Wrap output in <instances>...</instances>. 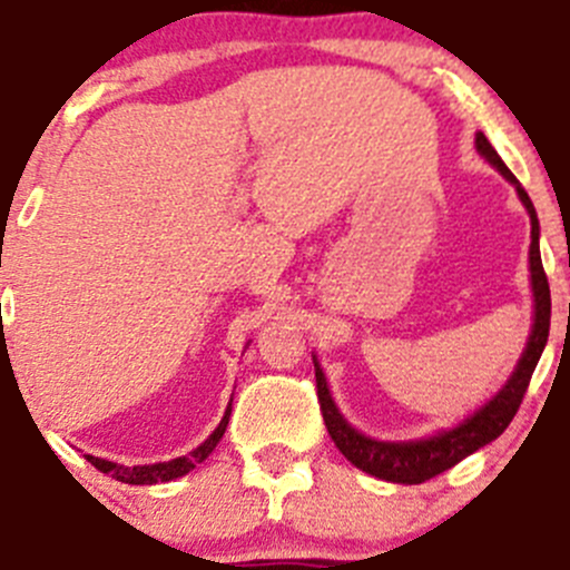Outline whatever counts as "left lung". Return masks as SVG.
Listing matches in <instances>:
<instances>
[{"mask_svg": "<svg viewBox=\"0 0 570 570\" xmlns=\"http://www.w3.org/2000/svg\"><path fill=\"white\" fill-rule=\"evenodd\" d=\"M476 150L515 186L518 197L527 206L529 219H532V245H529V273H532V295H534V323L532 334H529L527 351L521 353L515 364V373L507 379V384L484 403L482 409L471 414L468 420H462L460 425L449 429V432H438L434 438L425 440H409V443H381V440H370L364 434H358L351 423L340 414L336 403L331 401L328 384H325V375L320 370L317 358H314V379H317V401L320 412H323L325 429H328L331 440H334L336 449L345 454V460L351 465H356L358 471L370 473L375 479H384V482L395 484H423L429 479H434L438 473L449 471L456 462H462L465 456H471L473 451L484 449L488 443H493L499 434H504L507 425L515 417L518 406H521L523 395H527V386L532 381L534 367L540 362V353H543L546 340H549V325H551V292H549V278H546L543 262H540V223L538 214H534L532 200H529L527 189L518 184L515 175L507 169V164L501 161L499 153L493 150L484 132H476Z\"/></svg>", "mask_w": 570, "mask_h": 570, "instance_id": "8db88e82", "label": "left lung"}]
</instances>
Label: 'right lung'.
Returning <instances> with one entry per match:
<instances>
[{"label":"right lung","mask_w":570,"mask_h":570,"mask_svg":"<svg viewBox=\"0 0 570 570\" xmlns=\"http://www.w3.org/2000/svg\"><path fill=\"white\" fill-rule=\"evenodd\" d=\"M228 417H230V406L225 409L223 420H219V425H217V429H214L212 438H208L203 445H197V449L191 451V454L178 456V460L156 462V465H132V468L116 465V462L99 460V456H88V454H86V460L91 462V465L97 468V471H102V473H108V476H114L116 482H125V484L173 482V479L186 476V473H189L195 465H200L203 460H208V454H212V451L217 449V443H219V440H223L225 429H228Z\"/></svg>","instance_id":"right-lung-1"}]
</instances>
